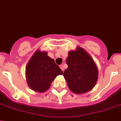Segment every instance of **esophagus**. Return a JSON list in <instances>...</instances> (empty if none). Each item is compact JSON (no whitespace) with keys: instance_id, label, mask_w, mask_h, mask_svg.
<instances>
[{"instance_id":"obj_1","label":"esophagus","mask_w":121,"mask_h":121,"mask_svg":"<svg viewBox=\"0 0 121 121\" xmlns=\"http://www.w3.org/2000/svg\"><path fill=\"white\" fill-rule=\"evenodd\" d=\"M59 67H60V69H61L62 71H64V67H63L62 65H60Z\"/></svg>"}]
</instances>
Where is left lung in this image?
I'll use <instances>...</instances> for the list:
<instances>
[{
    "label": "left lung",
    "instance_id": "8db88e82",
    "mask_svg": "<svg viewBox=\"0 0 121 121\" xmlns=\"http://www.w3.org/2000/svg\"><path fill=\"white\" fill-rule=\"evenodd\" d=\"M66 63L68 68L63 75L70 90L75 94H82L94 87L98 70L93 58L84 49L77 47L75 51H70Z\"/></svg>",
    "mask_w": 121,
    "mask_h": 121
}]
</instances>
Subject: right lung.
Wrapping results in <instances>:
<instances>
[{
    "label": "right lung",
    "mask_w": 121,
    "mask_h": 121,
    "mask_svg": "<svg viewBox=\"0 0 121 121\" xmlns=\"http://www.w3.org/2000/svg\"><path fill=\"white\" fill-rule=\"evenodd\" d=\"M63 72L48 56L46 51L38 49L31 57L26 67V79L32 90L43 93L49 89L52 81Z\"/></svg>",
    "instance_id": "add662e5"
}]
</instances>
